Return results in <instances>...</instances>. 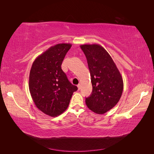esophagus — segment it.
Here are the masks:
<instances>
[{"mask_svg": "<svg viewBox=\"0 0 154 154\" xmlns=\"http://www.w3.org/2000/svg\"><path fill=\"white\" fill-rule=\"evenodd\" d=\"M77 87H78V89L80 90V89H81V85H80V84L77 85Z\"/></svg>", "mask_w": 154, "mask_h": 154, "instance_id": "1", "label": "esophagus"}]
</instances>
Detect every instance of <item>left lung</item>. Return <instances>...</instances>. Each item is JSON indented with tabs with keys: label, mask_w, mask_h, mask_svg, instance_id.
I'll use <instances>...</instances> for the list:
<instances>
[{
	"label": "left lung",
	"mask_w": 154,
	"mask_h": 154,
	"mask_svg": "<svg viewBox=\"0 0 154 154\" xmlns=\"http://www.w3.org/2000/svg\"><path fill=\"white\" fill-rule=\"evenodd\" d=\"M85 55L91 77L93 91L86 98L87 107L103 114L112 109L122 96V77L112 58L99 44L81 45Z\"/></svg>",
	"instance_id": "1"
}]
</instances>
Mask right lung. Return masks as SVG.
Instances as JSON below:
<instances>
[{
	"instance_id": "add662e5",
	"label": "right lung",
	"mask_w": 154,
	"mask_h": 154,
	"mask_svg": "<svg viewBox=\"0 0 154 154\" xmlns=\"http://www.w3.org/2000/svg\"><path fill=\"white\" fill-rule=\"evenodd\" d=\"M71 44H58L39 55L32 65L29 90L35 105L44 114L57 116L67 109L77 87L69 81L61 69Z\"/></svg>"
}]
</instances>
